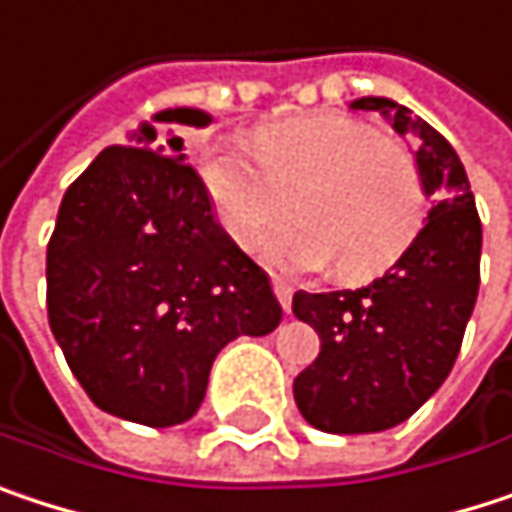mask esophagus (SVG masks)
<instances>
[{"instance_id":"34e87169","label":"esophagus","mask_w":512,"mask_h":512,"mask_svg":"<svg viewBox=\"0 0 512 512\" xmlns=\"http://www.w3.org/2000/svg\"><path fill=\"white\" fill-rule=\"evenodd\" d=\"M271 286H274V294H277L280 306H283V309L288 312V309H291V286H288V283H283V280H274Z\"/></svg>"}]
</instances>
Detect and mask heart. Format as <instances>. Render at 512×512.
<instances>
[{"instance_id": "b5f03b06", "label": "heart", "mask_w": 512, "mask_h": 512, "mask_svg": "<svg viewBox=\"0 0 512 512\" xmlns=\"http://www.w3.org/2000/svg\"><path fill=\"white\" fill-rule=\"evenodd\" d=\"M200 179L232 244L256 250L291 209L303 221L268 244L286 271L336 262L348 283L374 280L404 259L427 224L430 191L416 156L374 126L333 111L306 114L232 144L200 150Z\"/></svg>"}]
</instances>
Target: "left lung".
<instances>
[{
    "instance_id": "obj_1",
    "label": "left lung",
    "mask_w": 512,
    "mask_h": 512,
    "mask_svg": "<svg viewBox=\"0 0 512 512\" xmlns=\"http://www.w3.org/2000/svg\"><path fill=\"white\" fill-rule=\"evenodd\" d=\"M362 111L395 114L416 132V161L436 206L416 244L356 291H297L291 309L315 327L321 353L294 377L300 416L327 433H377L416 413L445 383L480 288V218L454 147L410 108L362 96Z\"/></svg>"
}]
</instances>
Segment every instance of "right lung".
<instances>
[{"mask_svg":"<svg viewBox=\"0 0 512 512\" xmlns=\"http://www.w3.org/2000/svg\"><path fill=\"white\" fill-rule=\"evenodd\" d=\"M156 120L206 126L209 114ZM179 150L153 123L105 147L67 188L46 244V312L70 371L99 410L147 427L188 421L221 348L283 321Z\"/></svg>","mask_w":512,"mask_h":512,"instance_id":"obj_1","label":"right lung"}]
</instances>
